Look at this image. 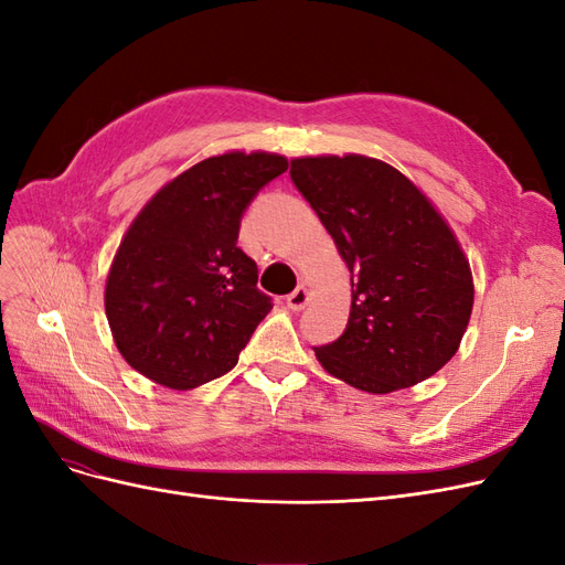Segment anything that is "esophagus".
<instances>
[{
	"label": "esophagus",
	"instance_id": "1",
	"mask_svg": "<svg viewBox=\"0 0 565 565\" xmlns=\"http://www.w3.org/2000/svg\"><path fill=\"white\" fill-rule=\"evenodd\" d=\"M311 301V289L306 287V285H299L292 295L287 297V306L292 311H301V309H306V303Z\"/></svg>",
	"mask_w": 565,
	"mask_h": 565
}]
</instances>
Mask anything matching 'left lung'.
I'll use <instances>...</instances> for the list:
<instances>
[{"mask_svg": "<svg viewBox=\"0 0 565 565\" xmlns=\"http://www.w3.org/2000/svg\"><path fill=\"white\" fill-rule=\"evenodd\" d=\"M351 270L344 334L313 349L332 377L367 393L429 380L457 353L473 309V278L455 231L396 167L367 156L292 160Z\"/></svg>", "mask_w": 565, "mask_h": 565, "instance_id": "1", "label": "left lung"}]
</instances>
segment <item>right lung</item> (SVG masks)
Here are the masks:
<instances>
[{"label":"right lung","instance_id":"obj_1","mask_svg":"<svg viewBox=\"0 0 565 565\" xmlns=\"http://www.w3.org/2000/svg\"><path fill=\"white\" fill-rule=\"evenodd\" d=\"M287 167L278 152H221L167 181L131 221L104 299L117 351L150 382L188 391L237 365L273 309L237 231Z\"/></svg>","mask_w":565,"mask_h":565}]
</instances>
